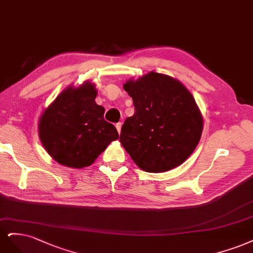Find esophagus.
<instances>
[{
	"instance_id": "obj_1",
	"label": "esophagus",
	"mask_w": 253,
	"mask_h": 253,
	"mask_svg": "<svg viewBox=\"0 0 253 253\" xmlns=\"http://www.w3.org/2000/svg\"><path fill=\"white\" fill-rule=\"evenodd\" d=\"M121 127H122V124H121V123L116 124V128H117V130H118V132H119V133L121 132Z\"/></svg>"
}]
</instances>
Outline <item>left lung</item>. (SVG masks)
Returning <instances> with one entry per match:
<instances>
[{
    "label": "left lung",
    "instance_id": "left-lung-1",
    "mask_svg": "<svg viewBox=\"0 0 253 253\" xmlns=\"http://www.w3.org/2000/svg\"><path fill=\"white\" fill-rule=\"evenodd\" d=\"M134 113L125 120L120 142L135 164L147 172H164L181 165L197 147L203 117L194 97L180 81L149 72L128 80Z\"/></svg>",
    "mask_w": 253,
    "mask_h": 253
}]
</instances>
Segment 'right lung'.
Listing matches in <instances>:
<instances>
[{
	"instance_id": "add662e5",
	"label": "right lung",
	"mask_w": 253,
	"mask_h": 253,
	"mask_svg": "<svg viewBox=\"0 0 253 253\" xmlns=\"http://www.w3.org/2000/svg\"><path fill=\"white\" fill-rule=\"evenodd\" d=\"M94 84L85 82L63 90L39 120V136L48 154L61 165L83 168L119 138L117 128L104 120L95 103Z\"/></svg>"
}]
</instances>
